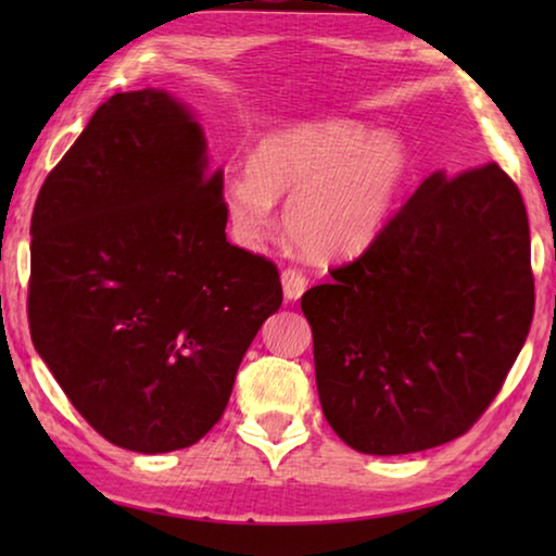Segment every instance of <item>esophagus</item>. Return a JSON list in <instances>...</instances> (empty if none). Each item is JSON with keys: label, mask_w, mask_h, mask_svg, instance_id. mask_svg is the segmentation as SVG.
<instances>
[{"label": "esophagus", "mask_w": 556, "mask_h": 556, "mask_svg": "<svg viewBox=\"0 0 556 556\" xmlns=\"http://www.w3.org/2000/svg\"><path fill=\"white\" fill-rule=\"evenodd\" d=\"M306 285H308V279L304 271H299V269L281 271V289H285V299H289V301L301 299V294L306 291Z\"/></svg>", "instance_id": "34e87169"}]
</instances>
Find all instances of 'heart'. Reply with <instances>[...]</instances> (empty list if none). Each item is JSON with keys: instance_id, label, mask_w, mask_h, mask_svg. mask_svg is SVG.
I'll return each instance as SVG.
<instances>
[{"instance_id": "b5f03b06", "label": "heart", "mask_w": 556, "mask_h": 556, "mask_svg": "<svg viewBox=\"0 0 556 556\" xmlns=\"http://www.w3.org/2000/svg\"><path fill=\"white\" fill-rule=\"evenodd\" d=\"M409 172L397 135L345 117L289 122L267 131L250 166L228 172L220 208L230 238L257 250L277 230L275 205L287 195L285 228L308 255H355L378 238Z\"/></svg>"}]
</instances>
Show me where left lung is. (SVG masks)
<instances>
[{"label":"left lung","instance_id":"obj_1","mask_svg":"<svg viewBox=\"0 0 556 556\" xmlns=\"http://www.w3.org/2000/svg\"><path fill=\"white\" fill-rule=\"evenodd\" d=\"M301 296L328 425L372 456L473 427L530 333L522 195L497 164L427 176L370 248Z\"/></svg>","mask_w":556,"mask_h":556}]
</instances>
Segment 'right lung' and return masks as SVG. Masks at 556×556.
Returning <instances> with one entry per match:
<instances>
[{
    "mask_svg": "<svg viewBox=\"0 0 556 556\" xmlns=\"http://www.w3.org/2000/svg\"><path fill=\"white\" fill-rule=\"evenodd\" d=\"M223 168L172 92H117L46 176L29 328L73 407L139 454L203 439L281 306L269 260L225 238Z\"/></svg>",
    "mask_w": 556,
    "mask_h": 556,
    "instance_id": "add662e5",
    "label": "right lung"
}]
</instances>
